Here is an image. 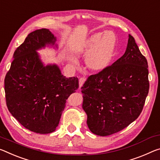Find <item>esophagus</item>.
Wrapping results in <instances>:
<instances>
[{"label":"esophagus","instance_id":"34e87169","mask_svg":"<svg viewBox=\"0 0 160 160\" xmlns=\"http://www.w3.org/2000/svg\"><path fill=\"white\" fill-rule=\"evenodd\" d=\"M85 80H86V78L85 77H82V78H80V80H79V86H80V88H81L83 85V84H84V82H85Z\"/></svg>","mask_w":160,"mask_h":160}]
</instances>
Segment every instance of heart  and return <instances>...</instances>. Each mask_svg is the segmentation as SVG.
I'll use <instances>...</instances> for the list:
<instances>
[{
  "label": "heart",
  "instance_id": "obj_1",
  "mask_svg": "<svg viewBox=\"0 0 160 160\" xmlns=\"http://www.w3.org/2000/svg\"><path fill=\"white\" fill-rule=\"evenodd\" d=\"M92 35L88 40V54L85 62L93 71H101L108 68L114 58L117 45V37L112 31Z\"/></svg>",
  "mask_w": 160,
  "mask_h": 160
}]
</instances>
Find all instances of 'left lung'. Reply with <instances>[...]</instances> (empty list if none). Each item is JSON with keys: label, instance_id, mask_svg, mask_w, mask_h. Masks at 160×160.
<instances>
[{"label": "left lung", "instance_id": "obj_1", "mask_svg": "<svg viewBox=\"0 0 160 160\" xmlns=\"http://www.w3.org/2000/svg\"><path fill=\"white\" fill-rule=\"evenodd\" d=\"M148 74L147 59L129 34L125 54L112 65L90 75L81 88L82 109L93 134L112 135L138 118L148 95Z\"/></svg>", "mask_w": 160, "mask_h": 160}]
</instances>
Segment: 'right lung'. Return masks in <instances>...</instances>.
Listing matches in <instances>:
<instances>
[{
  "label": "right lung",
  "instance_id": "obj_1",
  "mask_svg": "<svg viewBox=\"0 0 160 160\" xmlns=\"http://www.w3.org/2000/svg\"><path fill=\"white\" fill-rule=\"evenodd\" d=\"M56 37L48 29L28 34L17 48L5 78L9 112L28 130L39 134L54 132L66 100L79 87L78 78H67L56 64L45 66L37 50L58 48Z\"/></svg>",
  "mask_w": 160,
  "mask_h": 160
}]
</instances>
